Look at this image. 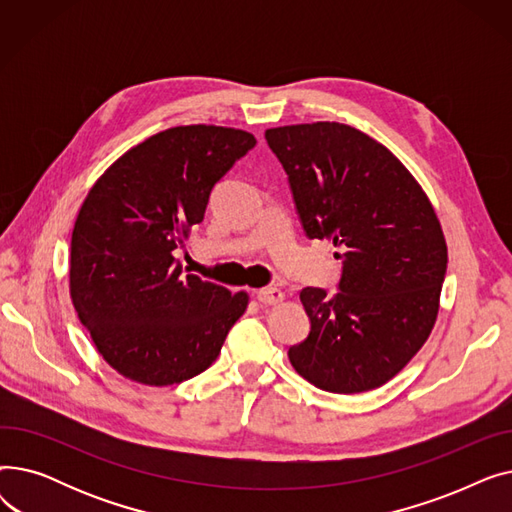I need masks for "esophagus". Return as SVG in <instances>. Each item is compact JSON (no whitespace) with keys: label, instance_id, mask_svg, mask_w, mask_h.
Instances as JSON below:
<instances>
[{"label":"esophagus","instance_id":"esophagus-1","mask_svg":"<svg viewBox=\"0 0 512 512\" xmlns=\"http://www.w3.org/2000/svg\"><path fill=\"white\" fill-rule=\"evenodd\" d=\"M255 297H257V301H259L261 305H276V303H280V301L284 299V294H282V290H278V288L267 286V288H259V290L255 292Z\"/></svg>","mask_w":512,"mask_h":512}]
</instances>
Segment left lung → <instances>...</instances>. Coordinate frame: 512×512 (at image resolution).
Masks as SVG:
<instances>
[{"label":"left lung","mask_w":512,"mask_h":512,"mask_svg":"<svg viewBox=\"0 0 512 512\" xmlns=\"http://www.w3.org/2000/svg\"><path fill=\"white\" fill-rule=\"evenodd\" d=\"M307 238L342 253L336 292L307 286L309 336L288 359L313 386L355 394L386 384L432 332L446 240L407 168L365 132L315 122L265 130Z\"/></svg>","instance_id":"left-lung-1"}]
</instances>
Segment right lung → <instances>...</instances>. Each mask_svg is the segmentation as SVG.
Here are the masks:
<instances>
[{
  "label": "right lung",
  "instance_id": "add662e5",
  "mask_svg": "<svg viewBox=\"0 0 512 512\" xmlns=\"http://www.w3.org/2000/svg\"><path fill=\"white\" fill-rule=\"evenodd\" d=\"M257 145L245 130L176 126L132 147L74 224L72 303L97 351L145 386L191 380L218 359L249 297L184 276L172 255L203 222L213 186Z\"/></svg>",
  "mask_w": 512,
  "mask_h": 512
}]
</instances>
